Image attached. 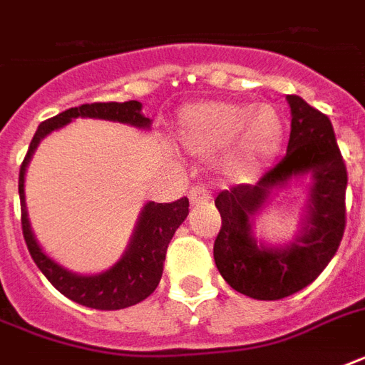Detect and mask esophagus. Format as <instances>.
<instances>
[{
  "label": "esophagus",
  "instance_id": "obj_1",
  "mask_svg": "<svg viewBox=\"0 0 365 365\" xmlns=\"http://www.w3.org/2000/svg\"><path fill=\"white\" fill-rule=\"evenodd\" d=\"M189 200H191V205H202V202L210 200V193L202 185H197L189 191Z\"/></svg>",
  "mask_w": 365,
  "mask_h": 365
}]
</instances>
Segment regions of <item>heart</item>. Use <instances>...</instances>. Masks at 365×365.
<instances>
[{"mask_svg":"<svg viewBox=\"0 0 365 365\" xmlns=\"http://www.w3.org/2000/svg\"><path fill=\"white\" fill-rule=\"evenodd\" d=\"M176 134L195 153L222 149L220 170L240 183L259 178L277 163L286 142V125L271 106L200 102L180 113Z\"/></svg>","mask_w":365,"mask_h":365,"instance_id":"heart-1","label":"heart"}]
</instances>
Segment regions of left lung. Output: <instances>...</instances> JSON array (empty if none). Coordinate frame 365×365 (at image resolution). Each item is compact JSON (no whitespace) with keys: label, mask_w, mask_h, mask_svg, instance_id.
Returning a JSON list of instances; mask_svg holds the SVG:
<instances>
[{"label":"left lung","mask_w":365,"mask_h":365,"mask_svg":"<svg viewBox=\"0 0 365 365\" xmlns=\"http://www.w3.org/2000/svg\"><path fill=\"white\" fill-rule=\"evenodd\" d=\"M292 132L288 151L274 168L250 185H235L216 197L222 229L214 261L225 282L252 299L277 301L317 280L345 233L346 166L328 115L289 94ZM311 175L300 233L284 247H263L253 237V217L292 177Z\"/></svg>","instance_id":"8db88e82"}]
</instances>
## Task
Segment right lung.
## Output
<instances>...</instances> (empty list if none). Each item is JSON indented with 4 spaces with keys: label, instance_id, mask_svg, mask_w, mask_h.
Wrapping results in <instances>:
<instances>
[{
    "label": "right lung",
    "instance_id": "1",
    "mask_svg": "<svg viewBox=\"0 0 365 365\" xmlns=\"http://www.w3.org/2000/svg\"><path fill=\"white\" fill-rule=\"evenodd\" d=\"M77 117L106 119V121L125 123L136 128H149L151 121L142 113V104L136 100L128 102H94L83 104L79 108H70L53 119L43 121L37 126L31 138L30 148L26 153L19 176L20 210H22V235L26 246L30 250L31 259L36 261L39 271L47 280L68 299L79 305L98 309V311H119L143 301L153 294L163 277V263L166 257V248L170 244L176 229L183 223L189 214L187 197L176 202H148L143 206L140 220L136 223L130 244L123 257L108 271L98 274H76L68 271L56 261L51 259L41 246L37 244L34 231L30 227L24 197V174L31 155L36 151L43 138L51 132L58 130Z\"/></svg>",
    "mask_w": 365,
    "mask_h": 365
}]
</instances>
